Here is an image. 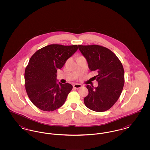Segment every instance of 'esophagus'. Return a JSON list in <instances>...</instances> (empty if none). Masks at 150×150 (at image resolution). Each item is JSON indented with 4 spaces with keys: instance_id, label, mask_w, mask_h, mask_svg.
<instances>
[{
    "instance_id": "1",
    "label": "esophagus",
    "mask_w": 150,
    "mask_h": 150,
    "mask_svg": "<svg viewBox=\"0 0 150 150\" xmlns=\"http://www.w3.org/2000/svg\"><path fill=\"white\" fill-rule=\"evenodd\" d=\"M81 86H82V85H81V84H77V83L75 84L73 86V87H74V88H75V89H79V88H81Z\"/></svg>"
}]
</instances>
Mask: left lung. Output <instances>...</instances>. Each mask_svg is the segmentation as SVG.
I'll list each match as a JSON object with an SVG mask.
<instances>
[{"label": "left lung", "instance_id": "obj_1", "mask_svg": "<svg viewBox=\"0 0 150 150\" xmlns=\"http://www.w3.org/2000/svg\"><path fill=\"white\" fill-rule=\"evenodd\" d=\"M91 71L98 73L94 76L98 86L87 85L88 95L84 99L86 106L103 112L112 107L119 99L124 84V71L119 58L111 50L98 45H78Z\"/></svg>", "mask_w": 150, "mask_h": 150}]
</instances>
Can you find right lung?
I'll return each mask as SVG.
<instances>
[{
	"mask_svg": "<svg viewBox=\"0 0 150 150\" xmlns=\"http://www.w3.org/2000/svg\"><path fill=\"white\" fill-rule=\"evenodd\" d=\"M77 50V45L51 44L37 50L30 58L25 72V86L36 107L53 111L64 104L72 86L57 82V70Z\"/></svg>",
	"mask_w": 150,
	"mask_h": 150,
	"instance_id": "obj_1",
	"label": "right lung"
}]
</instances>
